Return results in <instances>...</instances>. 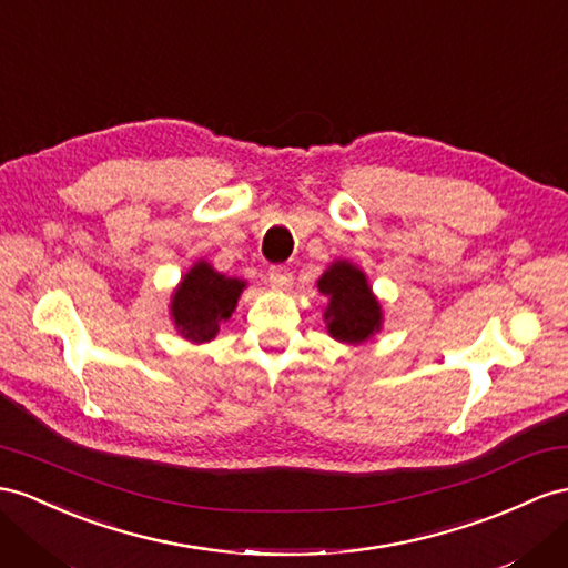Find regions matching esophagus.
<instances>
[{
	"label": "esophagus",
	"instance_id": "obj_1",
	"mask_svg": "<svg viewBox=\"0 0 568 568\" xmlns=\"http://www.w3.org/2000/svg\"><path fill=\"white\" fill-rule=\"evenodd\" d=\"M268 281L275 290H285L290 283H293V271H290L287 266H271Z\"/></svg>",
	"mask_w": 568,
	"mask_h": 568
}]
</instances>
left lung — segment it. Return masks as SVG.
Listing matches in <instances>:
<instances>
[{
	"instance_id": "1",
	"label": "left lung",
	"mask_w": 568,
	"mask_h": 568,
	"mask_svg": "<svg viewBox=\"0 0 568 568\" xmlns=\"http://www.w3.org/2000/svg\"><path fill=\"white\" fill-rule=\"evenodd\" d=\"M318 293L326 297L324 324L338 343L359 345L372 341L384 326V310L374 295L367 273L353 261L336 258L318 275Z\"/></svg>"
}]
</instances>
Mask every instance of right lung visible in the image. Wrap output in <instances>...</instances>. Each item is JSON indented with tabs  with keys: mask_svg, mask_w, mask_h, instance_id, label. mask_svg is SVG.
Returning a JSON list of instances; mask_svg holds the SVG:
<instances>
[{
	"mask_svg": "<svg viewBox=\"0 0 568 568\" xmlns=\"http://www.w3.org/2000/svg\"><path fill=\"white\" fill-rule=\"evenodd\" d=\"M246 281L215 271L206 258L194 261L170 295V322L189 343L213 341L237 310Z\"/></svg>",
	"mask_w": 568,
	"mask_h": 568,
	"instance_id": "1",
	"label": "right lung"
}]
</instances>
